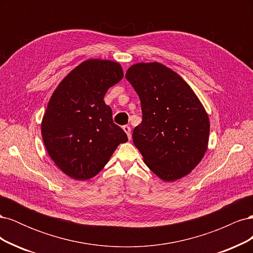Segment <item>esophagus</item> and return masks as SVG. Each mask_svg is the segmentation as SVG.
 Wrapping results in <instances>:
<instances>
[{
	"label": "esophagus",
	"mask_w": 253,
	"mask_h": 253,
	"mask_svg": "<svg viewBox=\"0 0 253 253\" xmlns=\"http://www.w3.org/2000/svg\"><path fill=\"white\" fill-rule=\"evenodd\" d=\"M122 128H124V131L126 133L127 135V138L131 139L132 138V135H131V127H129L128 126H122Z\"/></svg>",
	"instance_id": "obj_1"
}]
</instances>
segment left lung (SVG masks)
I'll return each instance as SVG.
<instances>
[{
  "instance_id": "obj_1",
  "label": "left lung",
  "mask_w": 253,
  "mask_h": 253,
  "mask_svg": "<svg viewBox=\"0 0 253 253\" xmlns=\"http://www.w3.org/2000/svg\"><path fill=\"white\" fill-rule=\"evenodd\" d=\"M126 78L141 103L133 142L143 162L165 181L183 177L208 147L210 122L200 99L178 74L158 62L134 64Z\"/></svg>"
}]
</instances>
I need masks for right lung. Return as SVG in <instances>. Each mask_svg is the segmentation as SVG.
<instances>
[{"label":"right lung","mask_w":253,"mask_h":253,"mask_svg":"<svg viewBox=\"0 0 253 253\" xmlns=\"http://www.w3.org/2000/svg\"><path fill=\"white\" fill-rule=\"evenodd\" d=\"M122 78L119 63L86 60L60 82L50 97L41 125L43 141L53 163L70 177H94L118 144L127 141L103 100L108 89Z\"/></svg>","instance_id":"obj_1"}]
</instances>
